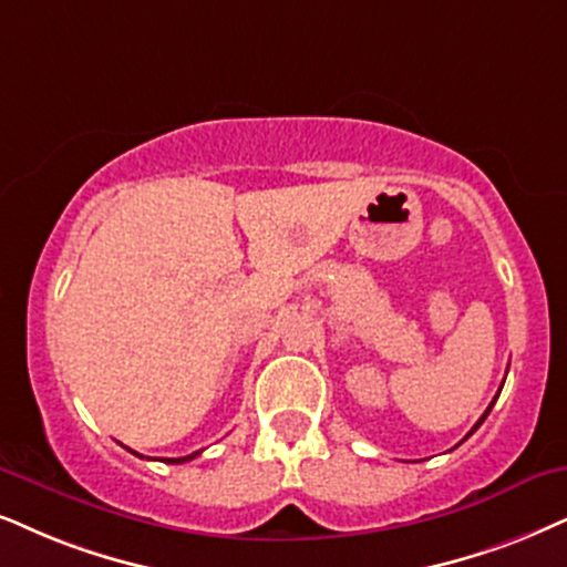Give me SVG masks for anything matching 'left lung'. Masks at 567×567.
<instances>
[{
  "label": "left lung",
  "mask_w": 567,
  "mask_h": 567,
  "mask_svg": "<svg viewBox=\"0 0 567 567\" xmlns=\"http://www.w3.org/2000/svg\"><path fill=\"white\" fill-rule=\"evenodd\" d=\"M494 400H497V398H494ZM494 400H492V403H489V408H486V413L482 415V419H478V421H476V426H474V429H471V432H468V434H465V436H471V434H474V432H476V429H478V426H482V424H484V419H486V415H489V411H492Z\"/></svg>",
  "instance_id": "obj_1"
}]
</instances>
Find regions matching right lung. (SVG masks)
I'll list each match as a JSON object with an SVG mask.
<instances>
[{"instance_id":"add662e5","label":"right lung","mask_w":567,"mask_h":567,"mask_svg":"<svg viewBox=\"0 0 567 567\" xmlns=\"http://www.w3.org/2000/svg\"><path fill=\"white\" fill-rule=\"evenodd\" d=\"M133 455H138V453H133ZM198 453H193V455H185V457H167V461L164 463H185V461H193V457H196ZM138 457H143V455H138Z\"/></svg>"}]
</instances>
